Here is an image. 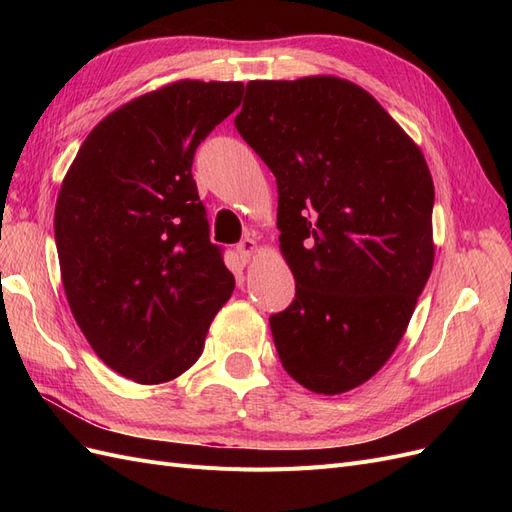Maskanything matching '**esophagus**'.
<instances>
[{"instance_id":"esophagus-1","label":"esophagus","mask_w":512,"mask_h":512,"mask_svg":"<svg viewBox=\"0 0 512 512\" xmlns=\"http://www.w3.org/2000/svg\"><path fill=\"white\" fill-rule=\"evenodd\" d=\"M254 252H256V241H254V239L245 237V239H241V241L237 243V254H239V258H241L243 262H250V258L254 256Z\"/></svg>"}]
</instances>
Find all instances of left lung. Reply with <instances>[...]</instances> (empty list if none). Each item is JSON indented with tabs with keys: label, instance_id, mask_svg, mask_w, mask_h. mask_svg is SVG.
Here are the masks:
<instances>
[{
	"label": "left lung",
	"instance_id": "obj_1",
	"mask_svg": "<svg viewBox=\"0 0 512 512\" xmlns=\"http://www.w3.org/2000/svg\"><path fill=\"white\" fill-rule=\"evenodd\" d=\"M237 132L277 181L294 301L269 318L288 374L337 395L404 337L433 267V181L412 138L337 76L252 81Z\"/></svg>",
	"mask_w": 512,
	"mask_h": 512
}]
</instances>
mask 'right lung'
Wrapping results in <instances>:
<instances>
[{
  "label": "right lung",
  "mask_w": 512,
  "mask_h": 512,
  "mask_svg": "<svg viewBox=\"0 0 512 512\" xmlns=\"http://www.w3.org/2000/svg\"><path fill=\"white\" fill-rule=\"evenodd\" d=\"M241 96L243 83L179 81L136 98L91 130L61 183L55 243L74 320L134 382L192 367L235 290L192 164Z\"/></svg>",
  "instance_id": "1"
}]
</instances>
